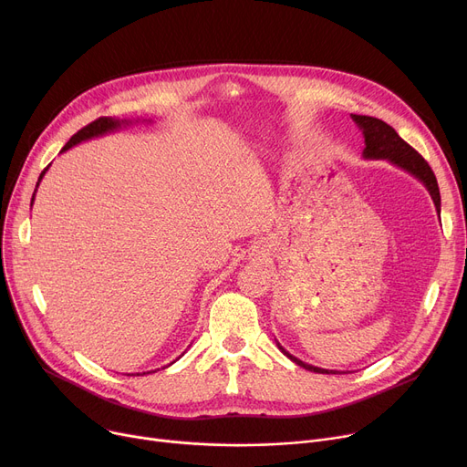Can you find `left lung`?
Wrapping results in <instances>:
<instances>
[{
	"instance_id": "left-lung-1",
	"label": "left lung",
	"mask_w": 467,
	"mask_h": 467,
	"mask_svg": "<svg viewBox=\"0 0 467 467\" xmlns=\"http://www.w3.org/2000/svg\"><path fill=\"white\" fill-rule=\"evenodd\" d=\"M352 120L358 125V129L361 130L363 138H365V147H363V159L367 161H389L391 164L400 166L401 170L409 171L410 176H414L419 182H422V185L428 189L431 201L435 204V210L441 212V194H439V187H437V180L435 174L431 171L430 164L422 159V155L419 151H414L412 147L394 130L389 125H386L384 120L377 119V117H369V115H350ZM276 345L280 348V352L284 356H287L293 363H297L299 367L312 373H322V375H338V371H329V369H322V367H314L308 365L305 361H301L299 358L291 356L284 347H280V342L276 340Z\"/></svg>"
}]
</instances>
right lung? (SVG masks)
Returning a JSON list of instances; mask_svg holds the SVG:
<instances>
[{"label": "right lung", "mask_w": 467, "mask_h": 467, "mask_svg": "<svg viewBox=\"0 0 467 467\" xmlns=\"http://www.w3.org/2000/svg\"><path fill=\"white\" fill-rule=\"evenodd\" d=\"M136 122H138V120H136ZM129 125H132V119H115V117H100V119H96V120L90 122V125H87V127L81 129L78 134H73V136L69 138V141L62 147V153L67 151L69 147L78 145V143H81V141H87V140H92V138H100V136H104V134L115 132V130H119V129H122V127H129ZM45 171H47V168L41 171V176H39L37 185H36V191H37V187H39V182H41L43 176H45ZM36 191H34V196H32V204H34V199H36ZM171 363H174V361H171ZM136 375H140V373H136ZM143 375H145V373H143Z\"/></svg>", "instance_id": "obj_1"}]
</instances>
